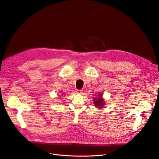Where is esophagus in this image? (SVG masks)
I'll return each instance as SVG.
<instances>
[{"label": "esophagus", "mask_w": 159, "mask_h": 159, "mask_svg": "<svg viewBox=\"0 0 159 159\" xmlns=\"http://www.w3.org/2000/svg\"><path fill=\"white\" fill-rule=\"evenodd\" d=\"M75 91H76V93H78V94H81V93H82V92H83L82 90H76Z\"/></svg>", "instance_id": "1"}]
</instances>
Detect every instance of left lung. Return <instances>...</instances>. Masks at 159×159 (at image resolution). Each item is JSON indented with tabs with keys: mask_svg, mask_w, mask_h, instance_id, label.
Returning a JSON list of instances; mask_svg holds the SVG:
<instances>
[{
	"mask_svg": "<svg viewBox=\"0 0 159 159\" xmlns=\"http://www.w3.org/2000/svg\"><path fill=\"white\" fill-rule=\"evenodd\" d=\"M93 104L95 107H98L99 109H102L106 104L105 99L103 98V95L102 93H99L93 99Z\"/></svg>",
	"mask_w": 159,
	"mask_h": 159,
	"instance_id": "1",
	"label": "left lung"
}]
</instances>
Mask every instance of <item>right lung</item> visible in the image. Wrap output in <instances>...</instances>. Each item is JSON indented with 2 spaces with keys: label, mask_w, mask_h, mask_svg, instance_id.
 I'll list each match as a JSON object with an SVG mask.
<instances>
[{
  "label": "right lung",
  "mask_w": 159,
  "mask_h": 159,
  "mask_svg": "<svg viewBox=\"0 0 159 159\" xmlns=\"http://www.w3.org/2000/svg\"><path fill=\"white\" fill-rule=\"evenodd\" d=\"M64 93H62V94H61V95H64Z\"/></svg>",
  "instance_id": "1"
}]
</instances>
